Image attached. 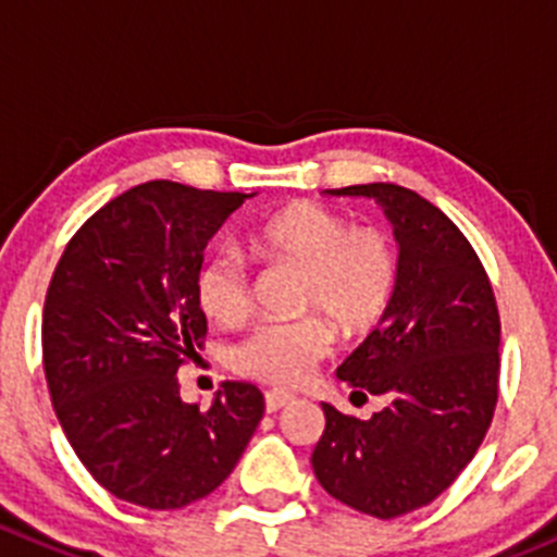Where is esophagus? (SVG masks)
Masks as SVG:
<instances>
[{
  "label": "esophagus",
  "mask_w": 557,
  "mask_h": 557,
  "mask_svg": "<svg viewBox=\"0 0 557 557\" xmlns=\"http://www.w3.org/2000/svg\"><path fill=\"white\" fill-rule=\"evenodd\" d=\"M294 401V396L290 393H285V389H269L267 393V412H280V409L285 407V404Z\"/></svg>",
  "instance_id": "1"
}]
</instances>
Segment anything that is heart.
Instances as JSON below:
<instances>
[{
    "label": "heart",
    "instance_id": "1",
    "mask_svg": "<svg viewBox=\"0 0 557 557\" xmlns=\"http://www.w3.org/2000/svg\"><path fill=\"white\" fill-rule=\"evenodd\" d=\"M252 252L267 263L302 269L296 308L319 310L299 319L267 321L249 332L231 362L238 373L269 384H299L335 346L336 321L346 335L373 330L393 305L401 277L396 242L376 225H351L319 202H294L258 225ZM202 313L236 326L252 310V272L238 249L208 255L195 280ZM331 319L326 320L325 315Z\"/></svg>",
    "mask_w": 557,
    "mask_h": 557
}]
</instances>
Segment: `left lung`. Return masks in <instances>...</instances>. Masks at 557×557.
<instances>
[{
  "instance_id": "left-lung-1",
  "label": "left lung",
  "mask_w": 557,
  "mask_h": 557,
  "mask_svg": "<svg viewBox=\"0 0 557 557\" xmlns=\"http://www.w3.org/2000/svg\"><path fill=\"white\" fill-rule=\"evenodd\" d=\"M326 195L373 197L393 222L401 277L376 330L337 368L387 407L368 420L321 404L313 472L335 500L376 519L429 506L481 448L497 404L500 313L486 269L436 206L396 184Z\"/></svg>"
}]
</instances>
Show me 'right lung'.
Segmentation results:
<instances>
[{"label": "right lung", "mask_w": 557, "mask_h": 557, "mask_svg": "<svg viewBox=\"0 0 557 557\" xmlns=\"http://www.w3.org/2000/svg\"><path fill=\"white\" fill-rule=\"evenodd\" d=\"M247 197L148 181L109 200L67 242L44 305V368L57 420L117 500L173 511L233 472L263 393L222 382L200 412L175 379L197 360L202 249Z\"/></svg>", "instance_id": "obj_1"}]
</instances>
